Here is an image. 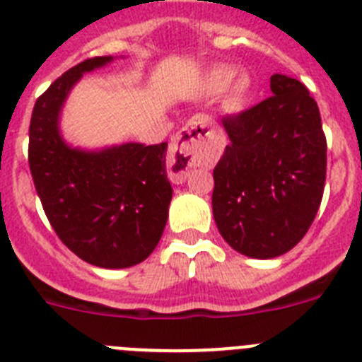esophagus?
<instances>
[{
    "instance_id": "1",
    "label": "esophagus",
    "mask_w": 362,
    "mask_h": 362,
    "mask_svg": "<svg viewBox=\"0 0 362 362\" xmlns=\"http://www.w3.org/2000/svg\"><path fill=\"white\" fill-rule=\"evenodd\" d=\"M210 129H216L212 117L194 116L183 130H179L170 146V156H168V170H170L172 181L181 183L187 179L188 170L192 166H196L201 152V141L204 136H209Z\"/></svg>"
}]
</instances>
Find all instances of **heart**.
I'll use <instances>...</instances> for the list:
<instances>
[{
  "label": "heart",
  "mask_w": 362,
  "mask_h": 362,
  "mask_svg": "<svg viewBox=\"0 0 362 362\" xmlns=\"http://www.w3.org/2000/svg\"><path fill=\"white\" fill-rule=\"evenodd\" d=\"M233 76V70L228 66H217V69L210 70L206 79H204V90L210 92V94H216L221 92L230 82L229 79ZM228 92H226V99L232 107H239V105L245 103V99L248 98V92H250V79L248 76L241 74V76H235L233 81L230 82Z\"/></svg>",
  "instance_id": "obj_1"
}]
</instances>
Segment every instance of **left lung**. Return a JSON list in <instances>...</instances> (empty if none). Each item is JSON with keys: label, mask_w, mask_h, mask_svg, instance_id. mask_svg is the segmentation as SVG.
Returning a JSON list of instances; mask_svg holds the SVG:
<instances>
[{"label": "left lung", "mask_w": 362, "mask_h": 362, "mask_svg": "<svg viewBox=\"0 0 362 362\" xmlns=\"http://www.w3.org/2000/svg\"><path fill=\"white\" fill-rule=\"evenodd\" d=\"M272 94L223 119L230 145L214 168L212 210L233 250L286 254L315 219L326 179V137L308 88L274 74Z\"/></svg>", "instance_id": "left-lung-1"}]
</instances>
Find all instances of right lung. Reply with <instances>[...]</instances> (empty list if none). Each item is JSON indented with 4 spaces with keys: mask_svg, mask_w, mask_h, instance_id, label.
Listing matches in <instances>:
<instances>
[{
    "mask_svg": "<svg viewBox=\"0 0 362 362\" xmlns=\"http://www.w3.org/2000/svg\"><path fill=\"white\" fill-rule=\"evenodd\" d=\"M110 62L112 56L86 59L37 98L28 129V165L45 214L63 245L94 267L129 268L152 254L168 219V145L74 148L59 130L72 86L83 74Z\"/></svg>",
    "mask_w": 362,
    "mask_h": 362,
    "instance_id": "right-lung-1",
    "label": "right lung"
}]
</instances>
